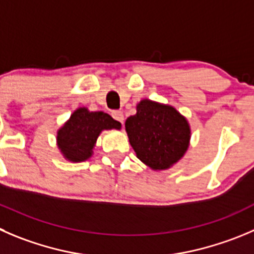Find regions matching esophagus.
I'll use <instances>...</instances> for the list:
<instances>
[{
    "label": "esophagus",
    "instance_id": "34e87169",
    "mask_svg": "<svg viewBox=\"0 0 254 254\" xmlns=\"http://www.w3.org/2000/svg\"><path fill=\"white\" fill-rule=\"evenodd\" d=\"M112 117L115 118L116 121H118L120 123H122V125H123V122H125V116H123V113L121 112V111H113Z\"/></svg>",
    "mask_w": 254,
    "mask_h": 254
}]
</instances>
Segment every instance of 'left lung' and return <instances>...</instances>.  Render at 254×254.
<instances>
[{
    "label": "left lung",
    "mask_w": 254,
    "mask_h": 254,
    "mask_svg": "<svg viewBox=\"0 0 254 254\" xmlns=\"http://www.w3.org/2000/svg\"><path fill=\"white\" fill-rule=\"evenodd\" d=\"M125 127L137 158L153 171H166L186 154L190 141L187 118L173 106L143 98Z\"/></svg>",
    "instance_id": "8db88e82"
}]
</instances>
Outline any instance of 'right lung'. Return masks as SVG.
<instances>
[{"label": "right lung", "mask_w": 254, "mask_h": 254, "mask_svg": "<svg viewBox=\"0 0 254 254\" xmlns=\"http://www.w3.org/2000/svg\"><path fill=\"white\" fill-rule=\"evenodd\" d=\"M121 127L122 125L108 113L92 112L87 107H78L57 129V147L67 161L73 163L84 162L92 157L102 131L121 129Z\"/></svg>", "instance_id": "obj_1"}]
</instances>
